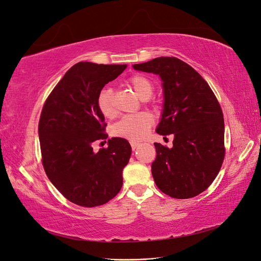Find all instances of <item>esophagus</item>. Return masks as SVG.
<instances>
[{
	"label": "esophagus",
	"mask_w": 261,
	"mask_h": 261,
	"mask_svg": "<svg viewBox=\"0 0 261 261\" xmlns=\"http://www.w3.org/2000/svg\"><path fill=\"white\" fill-rule=\"evenodd\" d=\"M130 146H132V149H133V150H135V149L139 146V144H138V143H135V141H132Z\"/></svg>",
	"instance_id": "1"
}]
</instances>
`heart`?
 Here are the masks:
<instances>
[{
    "label": "heart",
    "instance_id": "1",
    "mask_svg": "<svg viewBox=\"0 0 261 261\" xmlns=\"http://www.w3.org/2000/svg\"><path fill=\"white\" fill-rule=\"evenodd\" d=\"M128 84L141 99H149L153 94V83L145 75H133L129 77ZM97 105L100 112L105 116H113L115 114L113 90L111 88L102 89L98 94ZM153 121V116L147 112L125 115L112 126V134L115 137L125 138L130 141H138L147 135Z\"/></svg>",
    "mask_w": 261,
    "mask_h": 261
}]
</instances>
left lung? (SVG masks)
Wrapping results in <instances>:
<instances>
[{
    "label": "left lung",
    "instance_id": "8db88e82",
    "mask_svg": "<svg viewBox=\"0 0 261 261\" xmlns=\"http://www.w3.org/2000/svg\"><path fill=\"white\" fill-rule=\"evenodd\" d=\"M133 67L161 77L164 105L156 133L174 135L172 148L154 143L155 185L176 199L199 195L217 177L225 155L218 99L200 74L177 58H156Z\"/></svg>",
    "mask_w": 261,
    "mask_h": 261
}]
</instances>
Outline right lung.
<instances>
[{"label": "right lung", "instance_id": "right-lung-1", "mask_svg": "<svg viewBox=\"0 0 261 261\" xmlns=\"http://www.w3.org/2000/svg\"><path fill=\"white\" fill-rule=\"evenodd\" d=\"M126 67L77 63L54 87L42 108L38 130L43 169L58 191L78 206H101L122 188V172L132 154L129 143L114 137L98 152L92 144L108 138L98 94Z\"/></svg>", "mask_w": 261, "mask_h": 261}]
</instances>
